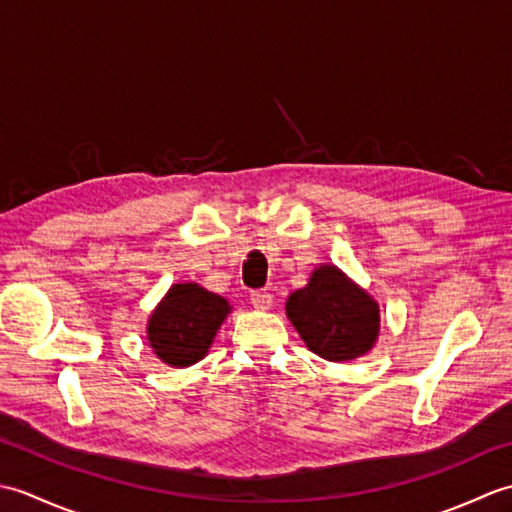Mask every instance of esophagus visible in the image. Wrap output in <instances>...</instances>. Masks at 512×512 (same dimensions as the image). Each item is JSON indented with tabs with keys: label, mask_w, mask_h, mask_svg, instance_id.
Returning a JSON list of instances; mask_svg holds the SVG:
<instances>
[{
	"label": "esophagus",
	"mask_w": 512,
	"mask_h": 512,
	"mask_svg": "<svg viewBox=\"0 0 512 512\" xmlns=\"http://www.w3.org/2000/svg\"><path fill=\"white\" fill-rule=\"evenodd\" d=\"M250 303H253L255 310H268L273 306V295L266 290H255L253 295H250Z\"/></svg>",
	"instance_id": "obj_1"
}]
</instances>
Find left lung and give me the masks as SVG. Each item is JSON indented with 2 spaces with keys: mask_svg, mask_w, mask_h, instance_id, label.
<instances>
[{
  "mask_svg": "<svg viewBox=\"0 0 512 512\" xmlns=\"http://www.w3.org/2000/svg\"><path fill=\"white\" fill-rule=\"evenodd\" d=\"M286 317L310 352L332 363L365 356L378 341V301L334 264L312 270L286 301Z\"/></svg>",
  "mask_w": 512,
  "mask_h": 512,
  "instance_id": "left-lung-1",
  "label": "left lung"
}]
</instances>
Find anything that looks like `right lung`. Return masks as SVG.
<instances>
[{"label":"right lung","instance_id":"add662e5","mask_svg":"<svg viewBox=\"0 0 512 512\" xmlns=\"http://www.w3.org/2000/svg\"><path fill=\"white\" fill-rule=\"evenodd\" d=\"M231 303L195 281L173 284L147 321V341L162 363L189 367L209 354Z\"/></svg>","mask_w":512,"mask_h":512}]
</instances>
